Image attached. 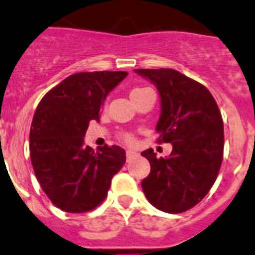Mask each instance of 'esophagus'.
Listing matches in <instances>:
<instances>
[{"mask_svg":"<svg viewBox=\"0 0 255 255\" xmlns=\"http://www.w3.org/2000/svg\"><path fill=\"white\" fill-rule=\"evenodd\" d=\"M126 155H127V160H129L130 158H134V156H137V152L133 151V150H127V151H126Z\"/></svg>","mask_w":255,"mask_h":255,"instance_id":"34e87169","label":"esophagus"}]
</instances>
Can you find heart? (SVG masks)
I'll list each match as a JSON object with an SVG mask.
<instances>
[{
    "label": "heart",
    "mask_w": 255,
    "mask_h": 255,
    "mask_svg": "<svg viewBox=\"0 0 255 255\" xmlns=\"http://www.w3.org/2000/svg\"><path fill=\"white\" fill-rule=\"evenodd\" d=\"M146 88H133V90L130 91V99H134V97L137 96L138 94H141L142 91H145ZM122 138H123V141L127 143H133L134 142V137L132 136L130 133H125L123 136H122Z\"/></svg>",
    "instance_id": "heart-1"
}]
</instances>
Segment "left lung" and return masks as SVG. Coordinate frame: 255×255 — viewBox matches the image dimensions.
Masks as SVG:
<instances>
[{
    "mask_svg": "<svg viewBox=\"0 0 255 255\" xmlns=\"http://www.w3.org/2000/svg\"><path fill=\"white\" fill-rule=\"evenodd\" d=\"M156 86L161 114L158 142L172 143L168 158L151 149L141 152L150 163L142 181L147 200L167 213H182L200 203L214 185L223 159V121L208 88L174 69H134Z\"/></svg>",
    "mask_w": 255,
    "mask_h": 255,
    "instance_id": "8db88e82",
    "label": "left lung"
}]
</instances>
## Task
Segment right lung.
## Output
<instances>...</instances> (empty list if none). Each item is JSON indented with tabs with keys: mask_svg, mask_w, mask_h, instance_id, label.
<instances>
[{
	"mask_svg": "<svg viewBox=\"0 0 255 255\" xmlns=\"http://www.w3.org/2000/svg\"><path fill=\"white\" fill-rule=\"evenodd\" d=\"M127 72L69 75L39 101L29 133L30 160L47 198L68 213H86L105 200L112 178L126 163L117 145L85 146L90 121H100L106 96Z\"/></svg>",
	"mask_w": 255,
	"mask_h": 255,
	"instance_id": "1",
	"label": "right lung"
}]
</instances>
